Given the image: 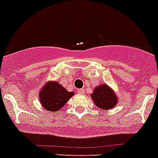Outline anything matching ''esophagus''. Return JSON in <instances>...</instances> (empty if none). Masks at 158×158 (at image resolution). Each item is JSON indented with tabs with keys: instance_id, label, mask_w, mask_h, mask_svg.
<instances>
[{
	"instance_id": "1",
	"label": "esophagus",
	"mask_w": 158,
	"mask_h": 158,
	"mask_svg": "<svg viewBox=\"0 0 158 158\" xmlns=\"http://www.w3.org/2000/svg\"><path fill=\"white\" fill-rule=\"evenodd\" d=\"M78 94H85V90L84 89H79L78 90Z\"/></svg>"
}]
</instances>
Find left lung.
<instances>
[{
    "label": "left lung",
    "instance_id": "1",
    "mask_svg": "<svg viewBox=\"0 0 158 158\" xmlns=\"http://www.w3.org/2000/svg\"><path fill=\"white\" fill-rule=\"evenodd\" d=\"M91 98L98 107L102 110H108L116 106L118 99L115 93L107 85L103 84L95 87Z\"/></svg>",
    "mask_w": 158,
    "mask_h": 158
}]
</instances>
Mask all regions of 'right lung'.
I'll use <instances>...</instances> for the list:
<instances>
[{
    "instance_id": "add662e5",
    "label": "right lung",
    "mask_w": 158,
    "mask_h": 158,
    "mask_svg": "<svg viewBox=\"0 0 158 158\" xmlns=\"http://www.w3.org/2000/svg\"><path fill=\"white\" fill-rule=\"evenodd\" d=\"M74 95L56 81H48L39 92V100L44 108L52 112L61 109Z\"/></svg>"
}]
</instances>
